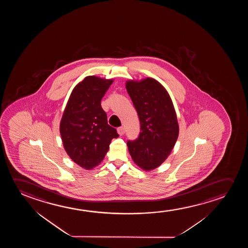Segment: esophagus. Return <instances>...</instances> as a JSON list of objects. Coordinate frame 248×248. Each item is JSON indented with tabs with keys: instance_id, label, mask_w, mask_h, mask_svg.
<instances>
[{
	"instance_id": "34e87169",
	"label": "esophagus",
	"mask_w": 248,
	"mask_h": 248,
	"mask_svg": "<svg viewBox=\"0 0 248 248\" xmlns=\"http://www.w3.org/2000/svg\"><path fill=\"white\" fill-rule=\"evenodd\" d=\"M117 131L119 133V136H123V135L124 134V132H125V129H124V127H119V128H118V129H117Z\"/></svg>"
}]
</instances>
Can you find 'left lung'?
<instances>
[{
    "label": "left lung",
    "instance_id": "1",
    "mask_svg": "<svg viewBox=\"0 0 248 248\" xmlns=\"http://www.w3.org/2000/svg\"><path fill=\"white\" fill-rule=\"evenodd\" d=\"M125 87L140 123L139 137L127 142L129 153L137 166L151 171L168 158L176 143V112L166 89L154 78L129 79Z\"/></svg>",
    "mask_w": 248,
    "mask_h": 248
}]
</instances>
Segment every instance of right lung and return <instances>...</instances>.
Listing matches in <instances>:
<instances>
[{
    "label": "right lung",
    "instance_id": "obj_1",
    "mask_svg": "<svg viewBox=\"0 0 248 248\" xmlns=\"http://www.w3.org/2000/svg\"><path fill=\"white\" fill-rule=\"evenodd\" d=\"M113 78L87 76L75 85L60 122V135L66 153L75 163L92 170L102 162L113 138L119 137L108 124L101 101Z\"/></svg>",
    "mask_w": 248,
    "mask_h": 248
}]
</instances>
